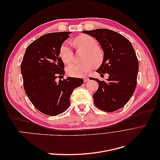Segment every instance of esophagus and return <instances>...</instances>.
<instances>
[{"instance_id":"34e87169","label":"esophagus","mask_w":160,"mask_h":160,"mask_svg":"<svg viewBox=\"0 0 160 160\" xmlns=\"http://www.w3.org/2000/svg\"><path fill=\"white\" fill-rule=\"evenodd\" d=\"M83 81H84V82H88V81H89V79L88 78V77H84Z\"/></svg>"}]
</instances>
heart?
<instances>
[{
    "label": "heart",
    "instance_id": "obj_1",
    "mask_svg": "<svg viewBox=\"0 0 160 160\" xmlns=\"http://www.w3.org/2000/svg\"><path fill=\"white\" fill-rule=\"evenodd\" d=\"M73 43L77 49L86 51L83 57L85 61L82 63H73L67 69L68 75L72 77H81L90 72L94 66L99 65L103 60V52L98 47V42L95 38L88 35H81L75 37ZM59 55L62 62L68 65L73 59V51L67 42L62 43L60 47Z\"/></svg>",
    "mask_w": 160,
    "mask_h": 160
}]
</instances>
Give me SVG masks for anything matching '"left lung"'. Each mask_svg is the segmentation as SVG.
I'll return each mask as SVG.
<instances>
[{
    "mask_svg": "<svg viewBox=\"0 0 160 160\" xmlns=\"http://www.w3.org/2000/svg\"><path fill=\"white\" fill-rule=\"evenodd\" d=\"M95 37L104 52L103 61L97 71L106 81H97L98 89L93 94L94 104L99 109L113 112L126 104L136 88L139 62L131 42L119 33L106 28L84 31Z\"/></svg>",
    "mask_w": 160,
    "mask_h": 160,
    "instance_id": "left-lung-1",
    "label": "left lung"
}]
</instances>
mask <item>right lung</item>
<instances>
[{"label": "right lung", "mask_w": 160, "mask_h": 160, "mask_svg": "<svg viewBox=\"0 0 160 160\" xmlns=\"http://www.w3.org/2000/svg\"><path fill=\"white\" fill-rule=\"evenodd\" d=\"M71 32L47 33L28 45L21 65L23 86L35 108L55 116L69 108L72 91L83 83L81 78H63L65 65L59 56L61 45Z\"/></svg>", "instance_id": "1"}]
</instances>
